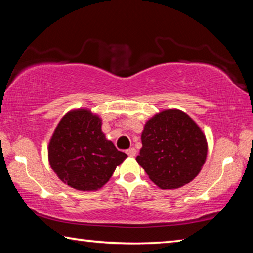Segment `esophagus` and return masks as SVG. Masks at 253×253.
Returning a JSON list of instances; mask_svg holds the SVG:
<instances>
[{
	"instance_id": "1",
	"label": "esophagus",
	"mask_w": 253,
	"mask_h": 253,
	"mask_svg": "<svg viewBox=\"0 0 253 253\" xmlns=\"http://www.w3.org/2000/svg\"><path fill=\"white\" fill-rule=\"evenodd\" d=\"M126 153H127V155L128 156H130V157H134L135 155H136V149L134 148V147H131V148H129V149H127L126 151Z\"/></svg>"
}]
</instances>
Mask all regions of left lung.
I'll list each match as a JSON object with an SVG mask.
<instances>
[{
    "instance_id": "8db88e82",
    "label": "left lung",
    "mask_w": 253,
    "mask_h": 253,
    "mask_svg": "<svg viewBox=\"0 0 253 253\" xmlns=\"http://www.w3.org/2000/svg\"><path fill=\"white\" fill-rule=\"evenodd\" d=\"M142 145L136 161L162 190H175L193 181L208 155L204 132L179 109L162 110L149 118Z\"/></svg>"
}]
</instances>
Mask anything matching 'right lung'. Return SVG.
Masks as SVG:
<instances>
[{
  "label": "right lung",
  "instance_id": "obj_1",
  "mask_svg": "<svg viewBox=\"0 0 253 253\" xmlns=\"http://www.w3.org/2000/svg\"><path fill=\"white\" fill-rule=\"evenodd\" d=\"M101 125V118L90 109H71L51 136L49 164L57 176L75 190H99L127 157L106 138Z\"/></svg>",
  "mask_w": 253,
  "mask_h": 253
}]
</instances>
